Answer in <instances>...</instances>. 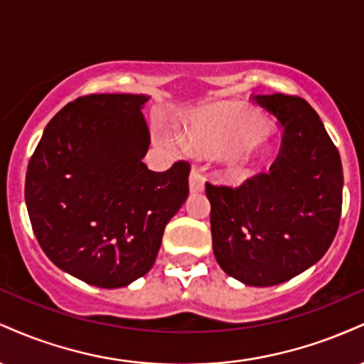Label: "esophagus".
Masks as SVG:
<instances>
[{
    "label": "esophagus",
    "instance_id": "1",
    "mask_svg": "<svg viewBox=\"0 0 364 364\" xmlns=\"http://www.w3.org/2000/svg\"><path fill=\"white\" fill-rule=\"evenodd\" d=\"M203 188H205V179L193 168L190 173V191L191 193H202Z\"/></svg>",
    "mask_w": 364,
    "mask_h": 364
}]
</instances>
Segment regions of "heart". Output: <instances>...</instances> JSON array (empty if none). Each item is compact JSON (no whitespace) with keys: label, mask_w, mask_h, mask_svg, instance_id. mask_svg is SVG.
Instances as JSON below:
<instances>
[{"label":"heart","mask_w":364,"mask_h":364,"mask_svg":"<svg viewBox=\"0 0 364 364\" xmlns=\"http://www.w3.org/2000/svg\"><path fill=\"white\" fill-rule=\"evenodd\" d=\"M267 121L245 106H228L195 124L191 136L200 149L224 156L228 176L241 179L250 176L269 157L270 147L260 139Z\"/></svg>","instance_id":"b5f03b06"}]
</instances>
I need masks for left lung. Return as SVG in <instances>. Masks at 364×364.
Masks as SVG:
<instances>
[{
  "label": "left lung",
  "mask_w": 364,
  "mask_h": 364,
  "mask_svg": "<svg viewBox=\"0 0 364 364\" xmlns=\"http://www.w3.org/2000/svg\"><path fill=\"white\" fill-rule=\"evenodd\" d=\"M284 129L269 174L236 190L207 183L212 248L225 274L253 287L277 286L327 253L339 228L342 162L318 114L289 95H257Z\"/></svg>",
  "instance_id": "left-lung-1"
}]
</instances>
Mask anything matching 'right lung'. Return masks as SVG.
<instances>
[{"instance_id":"1","label":"right lung","mask_w":364,"mask_h":364,"mask_svg":"<svg viewBox=\"0 0 364 364\" xmlns=\"http://www.w3.org/2000/svg\"><path fill=\"white\" fill-rule=\"evenodd\" d=\"M147 94H94L44 128L25 178V203L43 252L63 272L104 289L152 269L166 225L188 198L190 164H144Z\"/></svg>"}]
</instances>
